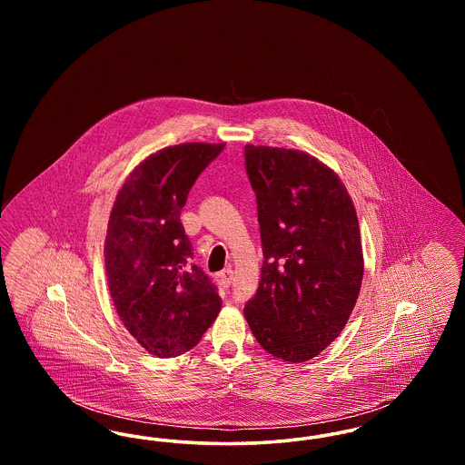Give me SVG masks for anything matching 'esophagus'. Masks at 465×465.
I'll list each match as a JSON object with an SVG mask.
<instances>
[{
    "label": "esophagus",
    "mask_w": 465,
    "mask_h": 465,
    "mask_svg": "<svg viewBox=\"0 0 465 465\" xmlns=\"http://www.w3.org/2000/svg\"><path fill=\"white\" fill-rule=\"evenodd\" d=\"M220 279H222L223 286H224V288H230L232 279H233V270H232V268L223 270L222 273H220Z\"/></svg>",
    "instance_id": "34e87169"
}]
</instances>
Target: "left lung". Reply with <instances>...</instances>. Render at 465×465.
<instances>
[{"mask_svg":"<svg viewBox=\"0 0 465 465\" xmlns=\"http://www.w3.org/2000/svg\"><path fill=\"white\" fill-rule=\"evenodd\" d=\"M263 245L243 315L268 354L305 362L345 328L362 282L354 203L328 165L298 150L243 148Z\"/></svg>","mask_w":465,"mask_h":465,"instance_id":"left-lung-1","label":"left lung"}]
</instances>
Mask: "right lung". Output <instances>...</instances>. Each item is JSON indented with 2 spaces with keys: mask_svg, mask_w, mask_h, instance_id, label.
I'll return each mask as SVG.
<instances>
[{
  "mask_svg": "<svg viewBox=\"0 0 465 465\" xmlns=\"http://www.w3.org/2000/svg\"><path fill=\"white\" fill-rule=\"evenodd\" d=\"M224 144L184 143L143 160L111 209L104 262L111 298L127 331L158 357L193 349L222 310L211 277L192 263L181 209Z\"/></svg>",
  "mask_w": 465,
  "mask_h": 465,
  "instance_id": "right-lung-1",
  "label": "right lung"
}]
</instances>
